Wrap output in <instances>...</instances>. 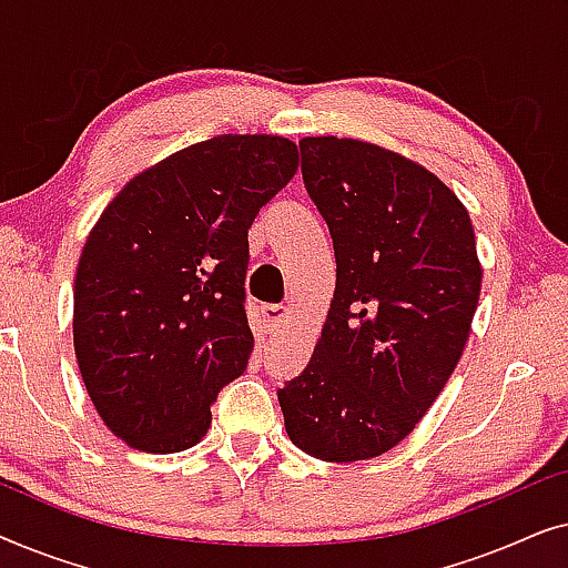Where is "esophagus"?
<instances>
[{"label":"esophagus","instance_id":"34e87169","mask_svg":"<svg viewBox=\"0 0 568 568\" xmlns=\"http://www.w3.org/2000/svg\"><path fill=\"white\" fill-rule=\"evenodd\" d=\"M261 317H263V328L268 333L278 331L286 321V307L284 305H261Z\"/></svg>","mask_w":568,"mask_h":568}]
</instances>
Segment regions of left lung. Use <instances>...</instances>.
Listing matches in <instances>:
<instances>
[{"label":"left lung","mask_w":568,"mask_h":568,"mask_svg":"<svg viewBox=\"0 0 568 568\" xmlns=\"http://www.w3.org/2000/svg\"><path fill=\"white\" fill-rule=\"evenodd\" d=\"M300 154L333 237L336 292L278 406L302 453L369 460L414 432L453 375L484 271L468 212L429 170L356 139L307 136Z\"/></svg>","instance_id":"1"}]
</instances>
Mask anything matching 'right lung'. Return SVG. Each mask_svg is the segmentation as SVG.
Masks as SVG:
<instances>
[{
	"mask_svg": "<svg viewBox=\"0 0 568 568\" xmlns=\"http://www.w3.org/2000/svg\"><path fill=\"white\" fill-rule=\"evenodd\" d=\"M297 173V146L224 134L123 185L84 243L74 352L108 429L144 453H181L253 352L247 230Z\"/></svg>",
	"mask_w": 568,
	"mask_h": 568,
	"instance_id": "add662e5",
	"label": "right lung"
}]
</instances>
